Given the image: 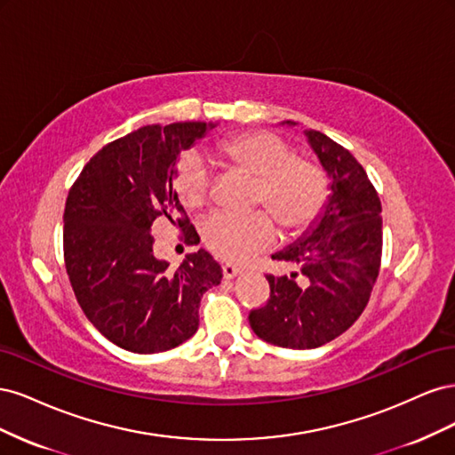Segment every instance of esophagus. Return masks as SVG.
Returning <instances> with one entry per match:
<instances>
[{
  "label": "esophagus",
  "mask_w": 455,
  "mask_h": 455,
  "mask_svg": "<svg viewBox=\"0 0 455 455\" xmlns=\"http://www.w3.org/2000/svg\"><path fill=\"white\" fill-rule=\"evenodd\" d=\"M239 273H241V267L231 266V264H222V275H224V279H233V277H235V275H239Z\"/></svg>",
  "instance_id": "obj_1"
}]
</instances>
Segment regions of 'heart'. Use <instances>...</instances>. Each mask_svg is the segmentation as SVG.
Instances as JSON below:
<instances>
[{
	"label": "heart",
	"mask_w": 455,
	"mask_h": 455,
	"mask_svg": "<svg viewBox=\"0 0 455 455\" xmlns=\"http://www.w3.org/2000/svg\"><path fill=\"white\" fill-rule=\"evenodd\" d=\"M235 169L258 178L254 203L275 216L286 233H301L324 212L330 180L321 163L296 156L294 146L267 131L233 134L216 148ZM172 186L189 211L201 209L211 194V172L197 154H186L176 164ZM209 251L228 261L251 259L277 241V226L266 211L252 214L214 212L203 224Z\"/></svg>",
	"instance_id": "1"
}]
</instances>
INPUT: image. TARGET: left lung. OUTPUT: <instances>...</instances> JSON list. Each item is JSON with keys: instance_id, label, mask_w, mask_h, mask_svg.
<instances>
[{"instance_id": "left-lung-1", "label": "left lung", "mask_w": 455, "mask_h": 455, "mask_svg": "<svg viewBox=\"0 0 455 455\" xmlns=\"http://www.w3.org/2000/svg\"><path fill=\"white\" fill-rule=\"evenodd\" d=\"M309 142L332 178V196L309 235L273 259L299 267L291 277L266 275L269 298L251 311L254 334L277 347L313 349L359 319L381 266V201L351 151L319 131Z\"/></svg>"}]
</instances>
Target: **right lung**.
Here are the masks:
<instances>
[{"label":"right lung","instance_id":"1","mask_svg":"<svg viewBox=\"0 0 455 455\" xmlns=\"http://www.w3.org/2000/svg\"><path fill=\"white\" fill-rule=\"evenodd\" d=\"M206 123L148 125L106 144L70 188L64 266L77 304L99 332L132 353L169 351L194 336L203 294L222 267L203 249L178 269L154 256L151 224L169 218L188 244L199 235L176 191L174 164Z\"/></svg>","mask_w":455,"mask_h":455}]
</instances>
